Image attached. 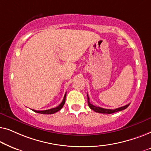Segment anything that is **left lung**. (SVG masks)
I'll use <instances>...</instances> for the list:
<instances>
[{
  "instance_id": "left-lung-1",
  "label": "left lung",
  "mask_w": 151,
  "mask_h": 151,
  "mask_svg": "<svg viewBox=\"0 0 151 151\" xmlns=\"http://www.w3.org/2000/svg\"><path fill=\"white\" fill-rule=\"evenodd\" d=\"M87 102H88V106H89L90 108L92 109V110H93L95 112L100 113H107V114H111V113L117 112V111H120L124 110V109H127L130 104H127V105H125V106H123L122 107H119V108L115 109H107L101 108V107H100V106H94V105L91 104L90 101H89V97H88V94H87Z\"/></svg>"
}]
</instances>
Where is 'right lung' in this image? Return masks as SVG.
<instances>
[{"label": "right lung", "instance_id": "1", "mask_svg": "<svg viewBox=\"0 0 151 151\" xmlns=\"http://www.w3.org/2000/svg\"><path fill=\"white\" fill-rule=\"evenodd\" d=\"M66 95H67V93H65V96H64L63 102L60 103V104L58 105L57 107H55V108H53V109H48V110H45V111H36V110H34V109H32V110L33 111H34V112L38 113H41V114H53V113L58 112V111H59L62 108H63V106H64V104H65V103Z\"/></svg>", "mask_w": 151, "mask_h": 151}]
</instances>
